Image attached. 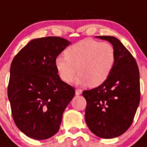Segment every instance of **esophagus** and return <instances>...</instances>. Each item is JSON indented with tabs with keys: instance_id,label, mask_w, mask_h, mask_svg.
Masks as SVG:
<instances>
[{
	"instance_id": "34e87169",
	"label": "esophagus",
	"mask_w": 147,
	"mask_h": 147,
	"mask_svg": "<svg viewBox=\"0 0 147 147\" xmlns=\"http://www.w3.org/2000/svg\"><path fill=\"white\" fill-rule=\"evenodd\" d=\"M82 94V90L81 89H75V95H79Z\"/></svg>"
}]
</instances>
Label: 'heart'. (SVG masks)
Returning a JSON list of instances; mask_svg holds the SVG:
<instances>
[{
  "label": "heart",
  "mask_w": 147,
  "mask_h": 147,
  "mask_svg": "<svg viewBox=\"0 0 147 147\" xmlns=\"http://www.w3.org/2000/svg\"><path fill=\"white\" fill-rule=\"evenodd\" d=\"M65 57L55 59V67L62 81L69 83L75 74V84L98 87L109 78L115 63V52L107 42L84 39L65 50Z\"/></svg>",
  "instance_id": "1"
}]
</instances>
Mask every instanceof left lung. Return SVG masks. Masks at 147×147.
Here are the masks:
<instances>
[{
  "label": "left lung",
  "instance_id": "left-lung-1",
  "mask_svg": "<svg viewBox=\"0 0 147 147\" xmlns=\"http://www.w3.org/2000/svg\"><path fill=\"white\" fill-rule=\"evenodd\" d=\"M111 43L115 63L100 86L83 92L86 100L85 121L93 134L110 139L124 133L132 124L140 103V75L137 63L118 38L96 36Z\"/></svg>",
  "mask_w": 147,
  "mask_h": 147
}]
</instances>
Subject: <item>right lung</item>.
<instances>
[{
    "label": "right lung",
    "instance_id": "right-lung-1",
    "mask_svg": "<svg viewBox=\"0 0 147 147\" xmlns=\"http://www.w3.org/2000/svg\"><path fill=\"white\" fill-rule=\"evenodd\" d=\"M71 42L59 37L30 40L10 66L8 98L14 121L29 138L44 140L60 129L66 107L75 95L62 81L55 59Z\"/></svg>",
    "mask_w": 147,
    "mask_h": 147
}]
</instances>
